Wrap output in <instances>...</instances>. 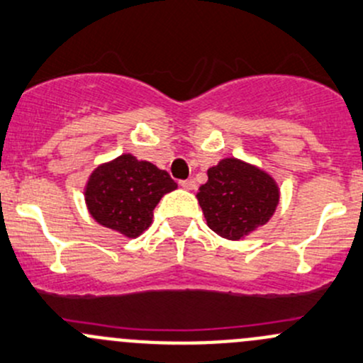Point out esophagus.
Wrapping results in <instances>:
<instances>
[{"label":"esophagus","instance_id":"1","mask_svg":"<svg viewBox=\"0 0 363 363\" xmlns=\"http://www.w3.org/2000/svg\"><path fill=\"white\" fill-rule=\"evenodd\" d=\"M179 184H181V188L188 189V191H191V189L196 188V182H194L193 179H184V181H179Z\"/></svg>","mask_w":363,"mask_h":363}]
</instances>
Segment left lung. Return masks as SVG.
<instances>
[{
  "instance_id": "left-lung-1",
  "label": "left lung",
  "mask_w": 363,
  "mask_h": 363,
  "mask_svg": "<svg viewBox=\"0 0 363 363\" xmlns=\"http://www.w3.org/2000/svg\"><path fill=\"white\" fill-rule=\"evenodd\" d=\"M208 181L196 198L208 228L228 240H240L273 216L278 186L266 172L226 158L208 169Z\"/></svg>"
}]
</instances>
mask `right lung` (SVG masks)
<instances>
[{
    "label": "right lung",
    "mask_w": 363,
    "mask_h": 363,
    "mask_svg": "<svg viewBox=\"0 0 363 363\" xmlns=\"http://www.w3.org/2000/svg\"><path fill=\"white\" fill-rule=\"evenodd\" d=\"M177 184L165 170L132 155L97 167L86 184L85 200L99 224L135 238L147 230L152 211Z\"/></svg>",
    "instance_id": "obj_1"
}]
</instances>
